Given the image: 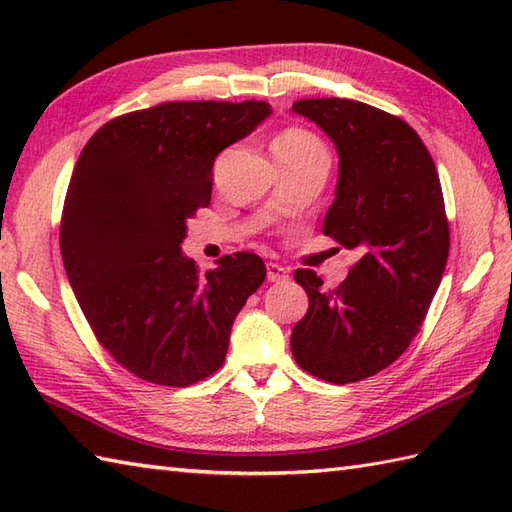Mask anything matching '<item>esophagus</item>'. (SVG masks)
Masks as SVG:
<instances>
[{"instance_id": "34e87169", "label": "esophagus", "mask_w": 512, "mask_h": 512, "mask_svg": "<svg viewBox=\"0 0 512 512\" xmlns=\"http://www.w3.org/2000/svg\"><path fill=\"white\" fill-rule=\"evenodd\" d=\"M268 270V281H273V284H279V281H286L290 277V268L281 266V264H266Z\"/></svg>"}]
</instances>
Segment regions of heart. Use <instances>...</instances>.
Masks as SVG:
<instances>
[{"instance_id": "b5f03b06", "label": "heart", "mask_w": 512, "mask_h": 512, "mask_svg": "<svg viewBox=\"0 0 512 512\" xmlns=\"http://www.w3.org/2000/svg\"><path fill=\"white\" fill-rule=\"evenodd\" d=\"M273 156L275 160H312V158H328L323 140L308 132L303 127H288L273 140Z\"/></svg>"}]
</instances>
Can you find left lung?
Returning <instances> with one entry per match:
<instances>
[{"mask_svg":"<svg viewBox=\"0 0 512 512\" xmlns=\"http://www.w3.org/2000/svg\"><path fill=\"white\" fill-rule=\"evenodd\" d=\"M292 110L339 151L323 233L361 250L339 288L295 270L310 308L292 328V356L328 383H358L407 350L440 286L451 242L440 178L416 129L394 114L347 99H303Z\"/></svg>","mask_w":512,"mask_h":512,"instance_id":"left-lung-1","label":"left lung"}]
</instances>
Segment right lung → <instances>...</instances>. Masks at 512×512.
Listing matches in <instances>:
<instances>
[{
  "instance_id": "right-lung-1",
  "label": "right lung",
  "mask_w": 512,
  "mask_h": 512,
  "mask_svg": "<svg viewBox=\"0 0 512 512\" xmlns=\"http://www.w3.org/2000/svg\"><path fill=\"white\" fill-rule=\"evenodd\" d=\"M270 114L266 101H171L112 118L83 147L61 215V257L96 339L127 372L187 387L222 367L231 328L264 284L255 253L200 275L180 253L211 204L213 162Z\"/></svg>"
}]
</instances>
